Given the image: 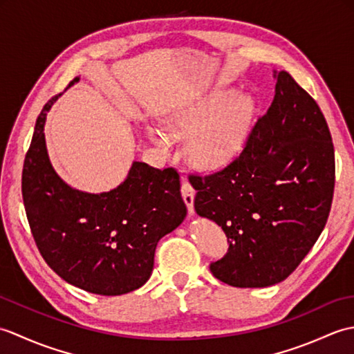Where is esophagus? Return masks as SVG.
Listing matches in <instances>:
<instances>
[{"label":"esophagus","mask_w":354,"mask_h":354,"mask_svg":"<svg viewBox=\"0 0 354 354\" xmlns=\"http://www.w3.org/2000/svg\"><path fill=\"white\" fill-rule=\"evenodd\" d=\"M181 193H183V198H184V202L187 204V208H189V213L193 214L194 213V189L189 184V183H184L183 187H181Z\"/></svg>","instance_id":"1"}]
</instances>
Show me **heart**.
<instances>
[{"label":"heart","mask_w":354,"mask_h":354,"mask_svg":"<svg viewBox=\"0 0 354 354\" xmlns=\"http://www.w3.org/2000/svg\"><path fill=\"white\" fill-rule=\"evenodd\" d=\"M254 112L251 95L217 89L173 111L165 124L171 137L193 133L187 145V156L196 169L213 171L236 160L245 145ZM147 132L158 147L170 149L167 133L155 127H149Z\"/></svg>","instance_id":"heart-1"}]
</instances>
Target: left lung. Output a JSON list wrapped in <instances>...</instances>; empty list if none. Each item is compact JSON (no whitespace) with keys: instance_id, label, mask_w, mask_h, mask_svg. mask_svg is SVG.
Listing matches in <instances>:
<instances>
[{"instance_id":"8db88e82","label":"left lung","mask_w":354,"mask_h":354,"mask_svg":"<svg viewBox=\"0 0 354 354\" xmlns=\"http://www.w3.org/2000/svg\"><path fill=\"white\" fill-rule=\"evenodd\" d=\"M275 95L234 161L190 175L194 209L228 237L209 265L234 288L286 280L326 227L335 190V149L318 103L289 73L274 71Z\"/></svg>"}]
</instances>
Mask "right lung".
<instances>
[{"instance_id": "add662e5", "label": "right lung", "mask_w": 354, "mask_h": 354, "mask_svg": "<svg viewBox=\"0 0 354 354\" xmlns=\"http://www.w3.org/2000/svg\"><path fill=\"white\" fill-rule=\"evenodd\" d=\"M56 99L36 120L22 169L30 230L44 260L66 283L97 295H123L149 280L158 242L184 221L179 173L133 161L114 190L71 189L53 169L45 147V117Z\"/></svg>"}]
</instances>
